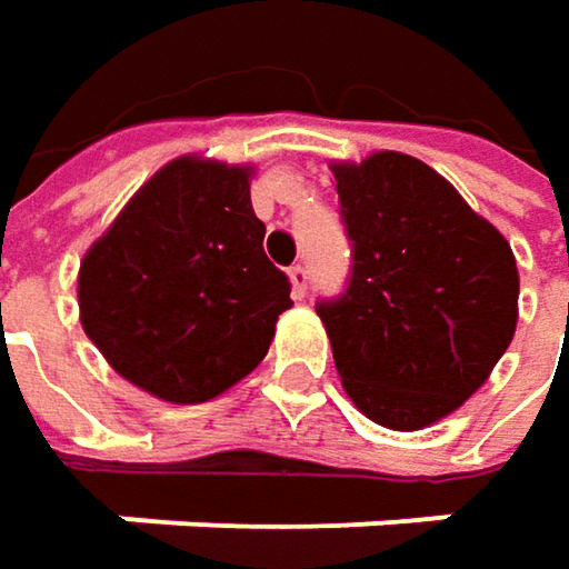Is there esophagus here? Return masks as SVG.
Instances as JSON below:
<instances>
[{
  "instance_id": "1",
  "label": "esophagus",
  "mask_w": 569,
  "mask_h": 569,
  "mask_svg": "<svg viewBox=\"0 0 569 569\" xmlns=\"http://www.w3.org/2000/svg\"><path fill=\"white\" fill-rule=\"evenodd\" d=\"M288 278H291V291H295V298H303V295H307V269H303V266H291Z\"/></svg>"
}]
</instances>
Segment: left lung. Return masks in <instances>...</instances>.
Wrapping results in <instances>:
<instances>
[{"label":"left lung","mask_w":569,"mask_h":569,"mask_svg":"<svg viewBox=\"0 0 569 569\" xmlns=\"http://www.w3.org/2000/svg\"><path fill=\"white\" fill-rule=\"evenodd\" d=\"M352 240L346 295L320 300L336 371L358 410L412 432L455 412L512 342L519 269L506 237L407 153L336 162Z\"/></svg>","instance_id":"8db88e82"}]
</instances>
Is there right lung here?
<instances>
[{
  "label": "right lung",
  "mask_w": 569,
  "mask_h": 569,
  "mask_svg": "<svg viewBox=\"0 0 569 569\" xmlns=\"http://www.w3.org/2000/svg\"><path fill=\"white\" fill-rule=\"evenodd\" d=\"M252 166L179 157L79 266V320L108 365L169 403H204L269 352L291 281L262 249Z\"/></svg>",
  "instance_id": "right-lung-1"
}]
</instances>
